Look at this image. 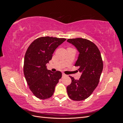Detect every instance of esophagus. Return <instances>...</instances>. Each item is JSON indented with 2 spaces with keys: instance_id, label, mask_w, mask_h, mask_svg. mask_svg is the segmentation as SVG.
Listing matches in <instances>:
<instances>
[{
  "instance_id": "34e87169",
  "label": "esophagus",
  "mask_w": 123,
  "mask_h": 123,
  "mask_svg": "<svg viewBox=\"0 0 123 123\" xmlns=\"http://www.w3.org/2000/svg\"><path fill=\"white\" fill-rule=\"evenodd\" d=\"M62 77H65V76H67V75H66V74H65V73H62Z\"/></svg>"
}]
</instances>
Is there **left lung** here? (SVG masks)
<instances>
[{
    "mask_svg": "<svg viewBox=\"0 0 123 123\" xmlns=\"http://www.w3.org/2000/svg\"><path fill=\"white\" fill-rule=\"evenodd\" d=\"M67 42L75 46L79 55L75 66L81 72L79 80L69 76L72 82L67 87L69 97L80 101L87 98L98 86L103 69V62L98 47L91 41L82 38L68 39Z\"/></svg>",
    "mask_w": 123,
    "mask_h": 123,
    "instance_id": "left-lung-1",
    "label": "left lung"
}]
</instances>
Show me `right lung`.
<instances>
[{
  "label": "right lung",
  "mask_w": 123,
  "mask_h": 123,
  "mask_svg": "<svg viewBox=\"0 0 123 123\" xmlns=\"http://www.w3.org/2000/svg\"><path fill=\"white\" fill-rule=\"evenodd\" d=\"M66 40L64 38L40 37L30 44L26 51L24 73L29 88L36 98L45 99L53 95L62 73L48 70L46 64L55 50Z\"/></svg>",
  "instance_id": "add662e5"
}]
</instances>
